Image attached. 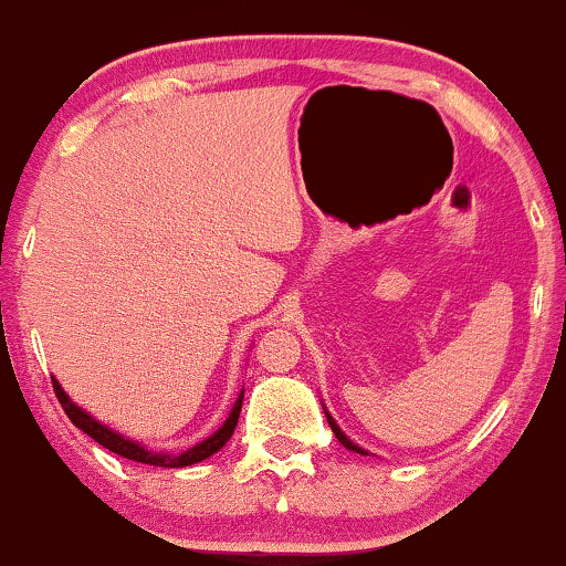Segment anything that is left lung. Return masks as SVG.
I'll use <instances>...</instances> for the list:
<instances>
[{
  "label": "left lung",
  "mask_w": 566,
  "mask_h": 566,
  "mask_svg": "<svg viewBox=\"0 0 566 566\" xmlns=\"http://www.w3.org/2000/svg\"><path fill=\"white\" fill-rule=\"evenodd\" d=\"M326 420H328V426H332V431H334V436H336V439H339V441H342V447H347V449H355V452H360V454H368V452H363V449H360V447H355V443H353V441H349L345 433H342V428L334 423V418H332V415H328V412H326Z\"/></svg>",
  "instance_id": "obj_1"
}]
</instances>
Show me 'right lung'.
Returning a JSON list of instances; mask_svg holds the SVG:
<instances>
[{
	"instance_id": "1",
	"label": "right lung",
	"mask_w": 566,
	"mask_h": 566,
	"mask_svg": "<svg viewBox=\"0 0 566 566\" xmlns=\"http://www.w3.org/2000/svg\"><path fill=\"white\" fill-rule=\"evenodd\" d=\"M52 386H54V395L60 399L62 410L67 412V418L73 420V426L81 428L83 433H88L93 441H98L102 447L109 449V452L125 457V460H133V462H143V464H156V468H188V464H196L200 460H206V457L217 454L221 447H224L227 441L232 439L234 433V426H238V418H240V410H242V397L234 402L230 418L224 420V426L219 428L217 433L209 436L206 441H200L198 447L188 449V452L177 454V457H169V454H159V452H148V449H143L140 443H135L130 439H125V436L114 433L112 428H106L98 423V420H93L88 412H83L81 407H75L70 402V397L64 395L62 386L56 384V378H52Z\"/></svg>"
}]
</instances>
